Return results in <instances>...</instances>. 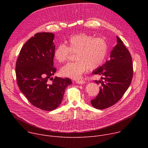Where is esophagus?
I'll return each instance as SVG.
<instances>
[{
	"instance_id": "obj_1",
	"label": "esophagus",
	"mask_w": 148,
	"mask_h": 148,
	"mask_svg": "<svg viewBox=\"0 0 148 148\" xmlns=\"http://www.w3.org/2000/svg\"><path fill=\"white\" fill-rule=\"evenodd\" d=\"M76 82L78 83V84H83L86 82V81L84 80H77Z\"/></svg>"
}]
</instances>
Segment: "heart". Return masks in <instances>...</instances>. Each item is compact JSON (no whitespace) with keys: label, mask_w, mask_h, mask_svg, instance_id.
Instances as JSON below:
<instances>
[{"label":"heart","mask_w":148,"mask_h":148,"mask_svg":"<svg viewBox=\"0 0 148 148\" xmlns=\"http://www.w3.org/2000/svg\"><path fill=\"white\" fill-rule=\"evenodd\" d=\"M71 53H75L76 61L62 67L60 74L64 77L78 79L87 69L94 70L103 64L108 53V44L102 37L79 33L70 36L67 45H59L54 51V56L58 62H64Z\"/></svg>","instance_id":"b5f03b06"}]
</instances>
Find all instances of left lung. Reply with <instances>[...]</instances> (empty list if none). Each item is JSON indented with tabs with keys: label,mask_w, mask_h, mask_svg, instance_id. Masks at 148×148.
I'll use <instances>...</instances> for the list:
<instances>
[{
	"label": "left lung",
	"mask_w": 148,
	"mask_h": 148,
	"mask_svg": "<svg viewBox=\"0 0 148 148\" xmlns=\"http://www.w3.org/2000/svg\"><path fill=\"white\" fill-rule=\"evenodd\" d=\"M116 45L113 47L109 60L93 71L102 76L95 81L101 87L98 95L91 100L92 106L98 110L108 108L116 103L129 88L133 77L131 55L123 41L116 37Z\"/></svg>",
	"instance_id": "left-lung-1"
}]
</instances>
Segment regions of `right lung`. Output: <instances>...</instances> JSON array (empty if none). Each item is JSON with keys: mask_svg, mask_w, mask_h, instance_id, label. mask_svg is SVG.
<instances>
[{"mask_svg": "<svg viewBox=\"0 0 148 148\" xmlns=\"http://www.w3.org/2000/svg\"><path fill=\"white\" fill-rule=\"evenodd\" d=\"M54 34L38 33L21 49L16 63V75L20 90L34 107L44 111L58 107L70 78L51 77L56 72L53 66ZM50 79L52 81L48 82Z\"/></svg>", "mask_w": 148, "mask_h": 148, "instance_id": "obj_1", "label": "right lung"}]
</instances>
